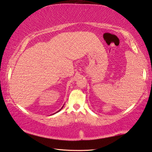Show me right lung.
<instances>
[{
  "label": "right lung",
  "instance_id": "1",
  "mask_svg": "<svg viewBox=\"0 0 152 152\" xmlns=\"http://www.w3.org/2000/svg\"><path fill=\"white\" fill-rule=\"evenodd\" d=\"M63 106H64V105H63ZM63 107H61V109H62V108L63 107ZM60 110H58V111H57V112H56V113H57V112H58V111H60ZM54 114H55V113H54Z\"/></svg>",
  "mask_w": 152,
  "mask_h": 152
}]
</instances>
